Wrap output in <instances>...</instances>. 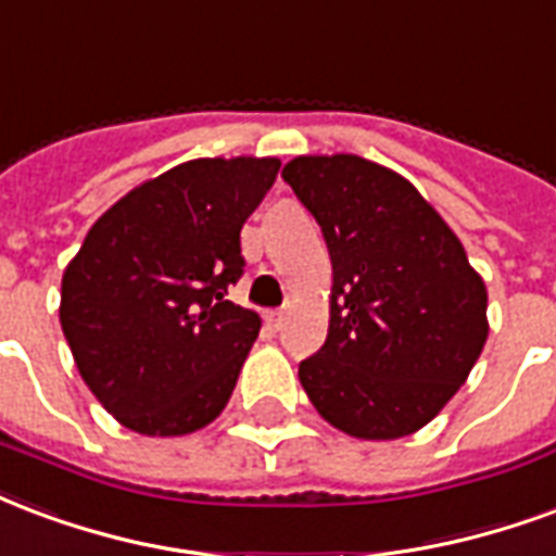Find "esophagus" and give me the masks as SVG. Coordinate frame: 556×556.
<instances>
[{"label": "esophagus", "instance_id": "esophagus-1", "mask_svg": "<svg viewBox=\"0 0 556 556\" xmlns=\"http://www.w3.org/2000/svg\"><path fill=\"white\" fill-rule=\"evenodd\" d=\"M283 319H287L283 311H269V314H266V323H269V328H275V331L283 326Z\"/></svg>", "mask_w": 556, "mask_h": 556}]
</instances>
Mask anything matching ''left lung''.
<instances>
[{"label":"left lung","instance_id":"obj_1","mask_svg":"<svg viewBox=\"0 0 556 556\" xmlns=\"http://www.w3.org/2000/svg\"><path fill=\"white\" fill-rule=\"evenodd\" d=\"M281 177L331 257L328 338L299 364L307 400L352 439L427 427L489 338L483 278L406 177L355 153L295 156Z\"/></svg>","mask_w":556,"mask_h":556}]
</instances>
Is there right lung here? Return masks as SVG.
<instances>
[{
    "label": "right lung",
    "instance_id": "obj_1",
    "mask_svg": "<svg viewBox=\"0 0 556 556\" xmlns=\"http://www.w3.org/2000/svg\"><path fill=\"white\" fill-rule=\"evenodd\" d=\"M275 156L189 160L97 218L62 278V331L100 406L141 435H189L228 406L261 331L233 305L239 230Z\"/></svg>",
    "mask_w": 556,
    "mask_h": 556
}]
</instances>
